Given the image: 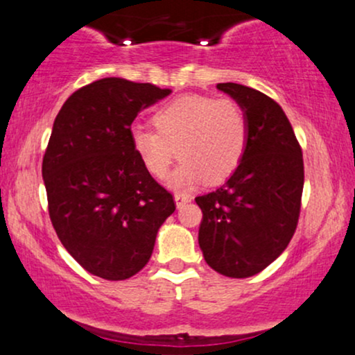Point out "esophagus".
<instances>
[{
    "mask_svg": "<svg viewBox=\"0 0 355 355\" xmlns=\"http://www.w3.org/2000/svg\"><path fill=\"white\" fill-rule=\"evenodd\" d=\"M190 200H191L190 195H187V193H180V191H178V193H175V203H177L178 209H182V207L185 205V203H189Z\"/></svg>",
    "mask_w": 355,
    "mask_h": 355,
    "instance_id": "esophagus-1",
    "label": "esophagus"
}]
</instances>
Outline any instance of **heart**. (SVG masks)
<instances>
[{"mask_svg":"<svg viewBox=\"0 0 355 355\" xmlns=\"http://www.w3.org/2000/svg\"><path fill=\"white\" fill-rule=\"evenodd\" d=\"M152 125L155 132L138 128L132 133L133 150L155 178L166 177L177 155L183 158L170 178L175 189H191L205 177L210 183L225 180L247 148V116L232 98L180 96L162 105Z\"/></svg>","mask_w":355,"mask_h":355,"instance_id":"1","label":"heart"}]
</instances>
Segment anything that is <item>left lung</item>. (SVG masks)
Listing matches in <instances>:
<instances>
[{
    "mask_svg": "<svg viewBox=\"0 0 355 355\" xmlns=\"http://www.w3.org/2000/svg\"><path fill=\"white\" fill-rule=\"evenodd\" d=\"M242 107L248 140L225 185L195 198L202 209L198 243L218 274L245 279L272 262L294 237L304 190V158L280 105L259 89L218 83Z\"/></svg>",
    "mask_w": 355,
    "mask_h": 355,
    "instance_id": "8db88e82",
    "label": "left lung"
}]
</instances>
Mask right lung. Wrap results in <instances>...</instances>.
Returning a JSON list of instances; mask_svg holds the SVG:
<instances>
[{
    "instance_id": "obj_1",
    "label": "right lung",
    "mask_w": 355,
    "mask_h": 355,
    "mask_svg": "<svg viewBox=\"0 0 355 355\" xmlns=\"http://www.w3.org/2000/svg\"><path fill=\"white\" fill-rule=\"evenodd\" d=\"M170 95L152 83L101 78L63 103L43 157L48 211L60 242L89 274L125 280L146 266L173 195L132 145L141 110Z\"/></svg>"
}]
</instances>
